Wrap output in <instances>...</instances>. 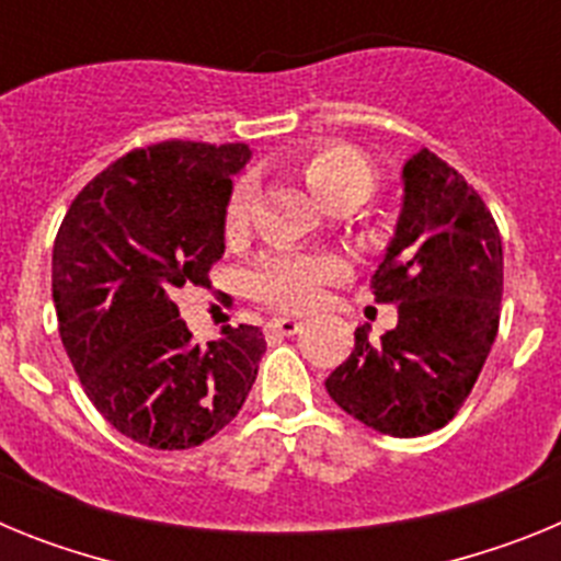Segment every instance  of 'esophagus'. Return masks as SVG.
Returning a JSON list of instances; mask_svg holds the SVG:
<instances>
[{
  "mask_svg": "<svg viewBox=\"0 0 561 561\" xmlns=\"http://www.w3.org/2000/svg\"><path fill=\"white\" fill-rule=\"evenodd\" d=\"M266 329H270L272 334L291 336L304 329V320H300V317H275V320H270V325H266Z\"/></svg>",
  "mask_w": 561,
  "mask_h": 561,
  "instance_id": "esophagus-1",
  "label": "esophagus"
}]
</instances>
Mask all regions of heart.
I'll use <instances>...</instances> for the list:
<instances>
[{
    "label": "heart",
    "mask_w": 561,
    "mask_h": 561,
    "mask_svg": "<svg viewBox=\"0 0 561 561\" xmlns=\"http://www.w3.org/2000/svg\"><path fill=\"white\" fill-rule=\"evenodd\" d=\"M300 173H304L309 191L329 207L340 205V202L362 205L376 187V173L370 162L356 148L342 146V142H329V146L306 153L300 160ZM252 202H255V182L244 176L232 185L230 196H227L225 227L230 236L244 232ZM336 272H340V261L331 255H304V252L280 250L261 261L252 275V289L270 304L300 309L314 300L320 286Z\"/></svg>",
    "instance_id": "obj_1"
}]
</instances>
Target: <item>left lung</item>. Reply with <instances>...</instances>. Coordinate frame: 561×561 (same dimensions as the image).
<instances>
[{"instance_id":"left-lung-1","label":"left lung","mask_w":561,"mask_h":561,"mask_svg":"<svg viewBox=\"0 0 561 561\" xmlns=\"http://www.w3.org/2000/svg\"><path fill=\"white\" fill-rule=\"evenodd\" d=\"M370 289L376 304L399 306V323L376 342L359 325L325 390L376 433L440 430L497 336L503 241L478 191L427 148L401 168L399 219Z\"/></svg>"}]
</instances>
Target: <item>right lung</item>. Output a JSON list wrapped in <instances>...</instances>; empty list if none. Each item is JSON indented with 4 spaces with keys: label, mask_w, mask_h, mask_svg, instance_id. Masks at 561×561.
Segmentation results:
<instances>
[{
    "label": "right lung",
    "mask_w": 561,
    "mask_h": 561,
    "mask_svg": "<svg viewBox=\"0 0 561 561\" xmlns=\"http://www.w3.org/2000/svg\"><path fill=\"white\" fill-rule=\"evenodd\" d=\"M244 142H160L126 153L69 205L53 247L58 331L81 385L117 433L191 449L238 415L266 351L255 325L196 345L173 304L225 255Z\"/></svg>",
    "instance_id": "add662e5"
}]
</instances>
